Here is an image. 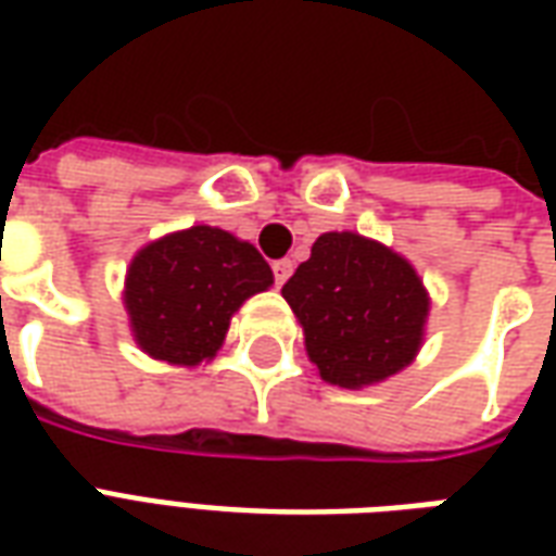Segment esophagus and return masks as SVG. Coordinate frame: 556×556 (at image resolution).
Segmentation results:
<instances>
[{"instance_id": "34e87169", "label": "esophagus", "mask_w": 556, "mask_h": 556, "mask_svg": "<svg viewBox=\"0 0 556 556\" xmlns=\"http://www.w3.org/2000/svg\"><path fill=\"white\" fill-rule=\"evenodd\" d=\"M274 282H277V286H282V282H286V279L291 277V258H279V262H274Z\"/></svg>"}]
</instances>
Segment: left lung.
<instances>
[{"label": "left lung", "mask_w": 556, "mask_h": 556, "mask_svg": "<svg viewBox=\"0 0 556 556\" xmlns=\"http://www.w3.org/2000/svg\"><path fill=\"white\" fill-rule=\"evenodd\" d=\"M298 315L306 354L339 387L384 381L419 349L429 298L417 270L354 231H327L282 286Z\"/></svg>", "instance_id": "8db88e82"}]
</instances>
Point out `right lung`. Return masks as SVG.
Listing matches in <instances>:
<instances>
[{
	"label": "right lung",
	"instance_id": "add662e5",
	"mask_svg": "<svg viewBox=\"0 0 556 556\" xmlns=\"http://www.w3.org/2000/svg\"><path fill=\"white\" fill-rule=\"evenodd\" d=\"M274 282L253 243L193 226L148 243L127 270L125 306L139 349L166 363L214 357L229 318L250 294Z\"/></svg>",
	"mask_w": 556,
	"mask_h": 556
}]
</instances>
